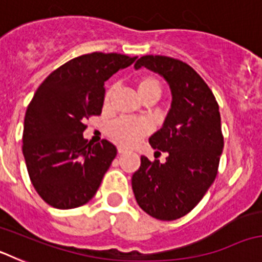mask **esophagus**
Wrapping results in <instances>:
<instances>
[{"label":"esophagus","mask_w":262,"mask_h":262,"mask_svg":"<svg viewBox=\"0 0 262 262\" xmlns=\"http://www.w3.org/2000/svg\"><path fill=\"white\" fill-rule=\"evenodd\" d=\"M126 151H127L126 148L122 147V145H119V147H118V152H119V154H124Z\"/></svg>","instance_id":"34e87169"}]
</instances>
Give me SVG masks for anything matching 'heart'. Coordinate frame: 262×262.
I'll return each instance as SVG.
<instances>
[{"label": "heart", "instance_id": "b5f03b06", "mask_svg": "<svg viewBox=\"0 0 262 262\" xmlns=\"http://www.w3.org/2000/svg\"><path fill=\"white\" fill-rule=\"evenodd\" d=\"M135 85L139 96L144 102L148 99L157 101L163 93L161 81L151 73L136 77ZM111 97H113V89L108 88L105 92V96H103V105H110ZM147 133L148 127L145 126V123H143L140 120L127 119V118H120V119L114 120L107 126V135L124 147L135 145L143 136L147 135Z\"/></svg>", "mask_w": 262, "mask_h": 262}]
</instances>
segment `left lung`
<instances>
[{
	"mask_svg": "<svg viewBox=\"0 0 262 262\" xmlns=\"http://www.w3.org/2000/svg\"><path fill=\"white\" fill-rule=\"evenodd\" d=\"M140 67L168 81L173 101L163 128L149 138L154 149L168 154L166 161L142 156L131 184L148 215L176 221L190 212L215 181L224 145L221 113L211 89L186 62L147 55L135 62Z\"/></svg>",
	"mask_w": 262,
	"mask_h": 262,
	"instance_id": "left-lung-1",
	"label": "left lung"
}]
</instances>
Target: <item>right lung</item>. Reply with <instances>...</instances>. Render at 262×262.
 <instances>
[{
    "label": "right lung",
    "mask_w": 262,
    "mask_h": 262,
    "mask_svg": "<svg viewBox=\"0 0 262 262\" xmlns=\"http://www.w3.org/2000/svg\"><path fill=\"white\" fill-rule=\"evenodd\" d=\"M136 57L93 52L69 60L51 73L25 115L22 151L31 184L55 209L89 202L117 156L113 143L90 144L85 120L101 115L105 81Z\"/></svg>",
    "instance_id": "add662e5"
}]
</instances>
